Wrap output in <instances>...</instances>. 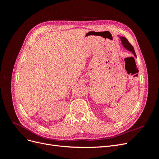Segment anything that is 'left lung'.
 <instances>
[{"mask_svg": "<svg viewBox=\"0 0 159 159\" xmlns=\"http://www.w3.org/2000/svg\"><path fill=\"white\" fill-rule=\"evenodd\" d=\"M120 39H121V43H122V45L123 46V47L125 48L126 50L131 52L133 54H134V57H137V56H136V54H135V52H134V48L133 47V46L130 44V43L129 42V41L127 40V38H125V37H123V36H120Z\"/></svg>", "mask_w": 159, "mask_h": 159, "instance_id": "left-lung-1", "label": "left lung"}]
</instances>
